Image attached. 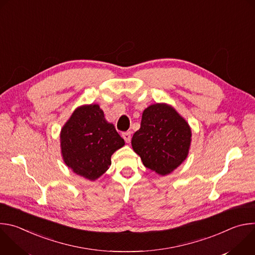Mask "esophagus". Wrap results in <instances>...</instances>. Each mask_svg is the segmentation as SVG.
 <instances>
[{
	"instance_id": "obj_1",
	"label": "esophagus",
	"mask_w": 255,
	"mask_h": 255,
	"mask_svg": "<svg viewBox=\"0 0 255 255\" xmlns=\"http://www.w3.org/2000/svg\"><path fill=\"white\" fill-rule=\"evenodd\" d=\"M122 137L124 138L125 142L129 143V142H130V140H131V132H130V131H127V132L122 133Z\"/></svg>"
}]
</instances>
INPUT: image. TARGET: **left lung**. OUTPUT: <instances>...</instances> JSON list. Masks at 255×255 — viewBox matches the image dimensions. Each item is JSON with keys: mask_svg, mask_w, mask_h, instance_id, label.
<instances>
[{"mask_svg": "<svg viewBox=\"0 0 255 255\" xmlns=\"http://www.w3.org/2000/svg\"><path fill=\"white\" fill-rule=\"evenodd\" d=\"M188 122L167 104H153L143 111L132 148L144 166L165 175L186 160L192 141Z\"/></svg>", "mask_w": 255, "mask_h": 255, "instance_id": "obj_1", "label": "left lung"}]
</instances>
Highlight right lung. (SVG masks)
Segmentation results:
<instances>
[{
	"label": "right lung",
	"mask_w": 255,
	"mask_h": 255,
	"mask_svg": "<svg viewBox=\"0 0 255 255\" xmlns=\"http://www.w3.org/2000/svg\"><path fill=\"white\" fill-rule=\"evenodd\" d=\"M124 144L97 104L77 108L60 131L63 161L75 173L90 180H96L109 169L112 154Z\"/></svg>",
	"instance_id": "right-lung-1"
}]
</instances>
